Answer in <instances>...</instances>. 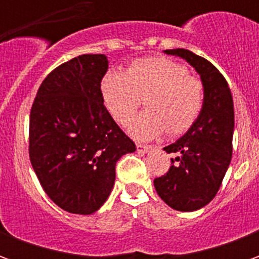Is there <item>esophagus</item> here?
I'll return each mask as SVG.
<instances>
[{
    "label": "esophagus",
    "instance_id": "esophagus-1",
    "mask_svg": "<svg viewBox=\"0 0 259 259\" xmlns=\"http://www.w3.org/2000/svg\"><path fill=\"white\" fill-rule=\"evenodd\" d=\"M136 147H137V151L143 152V154H144V152H148L152 148L151 146H148V144H141V143H137Z\"/></svg>",
    "mask_w": 259,
    "mask_h": 259
}]
</instances>
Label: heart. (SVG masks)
Masks as SVG:
<instances>
[{"label":"heart","mask_w":259,"mask_h":259,"mask_svg":"<svg viewBox=\"0 0 259 259\" xmlns=\"http://www.w3.org/2000/svg\"><path fill=\"white\" fill-rule=\"evenodd\" d=\"M101 90L105 107L120 124L133 118L144 97L147 109L130 123V132L139 139H151L166 130L172 136L185 133L205 100L202 81L166 57L137 59L126 72L111 70Z\"/></svg>","instance_id":"b5f03b06"}]
</instances>
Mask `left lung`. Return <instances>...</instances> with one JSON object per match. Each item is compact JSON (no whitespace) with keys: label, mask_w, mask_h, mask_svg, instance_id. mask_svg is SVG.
Wrapping results in <instances>:
<instances>
[{"label":"left lung","mask_w":259,"mask_h":259,"mask_svg":"<svg viewBox=\"0 0 259 259\" xmlns=\"http://www.w3.org/2000/svg\"><path fill=\"white\" fill-rule=\"evenodd\" d=\"M185 58L200 73L205 100L198 118L179 140L165 147L170 168L154 179L158 195L176 211L190 212L211 202L222 185L232 159L233 98L228 81L213 65L185 48L166 50Z\"/></svg>","instance_id":"1"}]
</instances>
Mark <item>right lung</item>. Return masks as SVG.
<instances>
[{"instance_id": "1", "label": "right lung", "mask_w": 259, "mask_h": 259, "mask_svg": "<svg viewBox=\"0 0 259 259\" xmlns=\"http://www.w3.org/2000/svg\"><path fill=\"white\" fill-rule=\"evenodd\" d=\"M104 54L69 59L42 80L31 105L29 157L46 194L64 211L90 215L107 201L115 166L133 140L104 105Z\"/></svg>"}]
</instances>
